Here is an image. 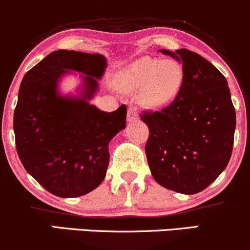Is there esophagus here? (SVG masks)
I'll list each match as a JSON object with an SVG mask.
<instances>
[{"mask_svg":"<svg viewBox=\"0 0 250 250\" xmlns=\"http://www.w3.org/2000/svg\"><path fill=\"white\" fill-rule=\"evenodd\" d=\"M139 117V109L138 106L130 105L128 109V121H135Z\"/></svg>","mask_w":250,"mask_h":250,"instance_id":"obj_1","label":"esophagus"}]
</instances>
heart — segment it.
Instances as JSON below:
<instances>
[{"label": "heart", "mask_w": 250, "mask_h": 250, "mask_svg": "<svg viewBox=\"0 0 250 250\" xmlns=\"http://www.w3.org/2000/svg\"><path fill=\"white\" fill-rule=\"evenodd\" d=\"M184 82L183 66L175 60L144 57L125 70L122 83L133 92H144L147 103L164 105L174 100Z\"/></svg>", "instance_id": "b5f03b06"}]
</instances>
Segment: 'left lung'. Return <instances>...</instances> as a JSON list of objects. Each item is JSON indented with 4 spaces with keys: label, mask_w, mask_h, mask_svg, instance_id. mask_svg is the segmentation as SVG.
Masks as SVG:
<instances>
[{
    "label": "left lung",
    "mask_w": 250,
    "mask_h": 250,
    "mask_svg": "<svg viewBox=\"0 0 250 250\" xmlns=\"http://www.w3.org/2000/svg\"><path fill=\"white\" fill-rule=\"evenodd\" d=\"M183 62L180 91L161 110H145L147 161L155 182L198 193L224 171L234 145L236 112L226 77L196 52L159 49Z\"/></svg>",
    "instance_id": "obj_1"
}]
</instances>
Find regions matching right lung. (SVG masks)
<instances>
[{
	"label": "right lung",
	"mask_w": 250,
	"mask_h": 250,
	"mask_svg": "<svg viewBox=\"0 0 250 250\" xmlns=\"http://www.w3.org/2000/svg\"><path fill=\"white\" fill-rule=\"evenodd\" d=\"M105 65L102 54L58 49L21 82L14 110L16 150L26 171L54 196L73 198L95 190L108 169L109 142L125 127V104L105 112L87 103ZM67 69L87 75L81 99L56 92Z\"/></svg>",
	"instance_id": "obj_1"
}]
</instances>
